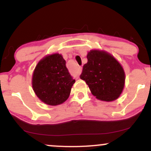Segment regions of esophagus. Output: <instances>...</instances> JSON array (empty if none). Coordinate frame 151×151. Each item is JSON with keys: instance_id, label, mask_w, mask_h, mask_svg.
I'll list each match as a JSON object with an SVG mask.
<instances>
[{"instance_id": "34e87169", "label": "esophagus", "mask_w": 151, "mask_h": 151, "mask_svg": "<svg viewBox=\"0 0 151 151\" xmlns=\"http://www.w3.org/2000/svg\"><path fill=\"white\" fill-rule=\"evenodd\" d=\"M81 67H79V70H81Z\"/></svg>"}]
</instances>
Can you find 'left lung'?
Segmentation results:
<instances>
[{
	"instance_id": "1",
	"label": "left lung",
	"mask_w": 151,
	"mask_h": 151,
	"mask_svg": "<svg viewBox=\"0 0 151 151\" xmlns=\"http://www.w3.org/2000/svg\"><path fill=\"white\" fill-rule=\"evenodd\" d=\"M83 66L80 78L85 81L97 99L113 101L120 96L125 85L124 68L113 55L104 50H91Z\"/></svg>"
}]
</instances>
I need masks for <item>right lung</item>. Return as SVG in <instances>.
Wrapping results in <instances>:
<instances>
[{
	"mask_svg": "<svg viewBox=\"0 0 151 151\" xmlns=\"http://www.w3.org/2000/svg\"><path fill=\"white\" fill-rule=\"evenodd\" d=\"M74 82L66 61L59 53L48 55L40 60L32 77L35 94L41 101L50 106L64 103L70 96Z\"/></svg>",
	"mask_w": 151,
	"mask_h": 151,
	"instance_id": "1",
	"label": "right lung"
}]
</instances>
